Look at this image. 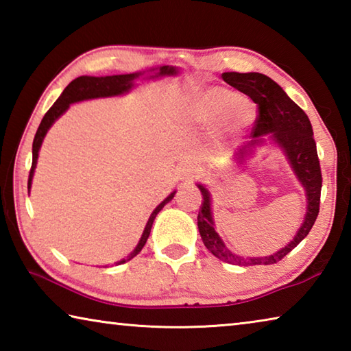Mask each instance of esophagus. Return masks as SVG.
<instances>
[{"instance_id":"esophagus-1","label":"esophagus","mask_w":351,"mask_h":351,"mask_svg":"<svg viewBox=\"0 0 351 351\" xmlns=\"http://www.w3.org/2000/svg\"><path fill=\"white\" fill-rule=\"evenodd\" d=\"M178 178H180V181L190 182L193 181L195 178H198V170L192 167V165H182L180 169V173H178Z\"/></svg>"}]
</instances>
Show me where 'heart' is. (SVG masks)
I'll use <instances>...</instances> for the list:
<instances>
[{
  "instance_id": "b5f03b06",
  "label": "heart",
  "mask_w": 351,
  "mask_h": 351,
  "mask_svg": "<svg viewBox=\"0 0 351 351\" xmlns=\"http://www.w3.org/2000/svg\"><path fill=\"white\" fill-rule=\"evenodd\" d=\"M184 119L195 125H215L221 122L228 134H240L251 127L255 108L234 91L212 86L201 91L184 106Z\"/></svg>"
}]
</instances>
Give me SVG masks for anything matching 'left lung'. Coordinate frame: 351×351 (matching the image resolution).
<instances>
[{
  "label": "left lung",
  "instance_id": "left-lung-1",
  "mask_svg": "<svg viewBox=\"0 0 351 351\" xmlns=\"http://www.w3.org/2000/svg\"><path fill=\"white\" fill-rule=\"evenodd\" d=\"M223 80L241 91L257 104L258 116L255 119L252 136L254 139L237 153V159L243 164L249 154V148L263 142L260 136L271 134L272 142L282 148L288 162L293 167L297 180L306 192V215L300 229L297 230L293 241L268 257H240L226 247L213 228L210 193L204 186L198 184L203 193V203L198 212V229L204 246L217 258L230 265L252 266V265H274L288 255L299 243L310 234L314 221L319 215L320 189H322V173L317 158L316 142L313 138V127L305 111L288 97L277 83L268 75L260 73H223Z\"/></svg>",
  "mask_w": 351,
  "mask_h": 351
}]
</instances>
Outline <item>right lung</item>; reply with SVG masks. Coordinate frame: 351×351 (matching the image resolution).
Masks as SVG:
<instances>
[{"instance_id":"obj_1","label":"right lung","mask_w":351,"mask_h":351,"mask_svg":"<svg viewBox=\"0 0 351 351\" xmlns=\"http://www.w3.org/2000/svg\"><path fill=\"white\" fill-rule=\"evenodd\" d=\"M152 71H154V69H152ZM144 73L105 75V77L80 75L71 82L66 88H64L62 96L56 100V104L52 105L49 110H47L45 117L41 119L40 127L37 130V133H35L34 144H32V167H31V171H29V181H27L29 190H31V186H32V178H34L35 167H37V159H38L41 142H43L47 130H49L52 123H54L57 119L69 108V105L75 104V102H82V100L99 99V97H112V96H121V94H125L134 86V80L139 79L141 75H144ZM175 74H178V69L175 66H159V68H156V74L150 75V79H156V77H162V75H175ZM175 193H176V190L175 192H171L169 197L165 198L162 203L152 212V215H150V218H148L145 229H144V234H142L138 246L133 249L132 254L127 255V258H122L121 261H117L116 265H122V263H125V261H130L142 251V247H144L147 243L148 235H150L154 218H156L159 210H161L162 207L169 203V201H171V198L175 197Z\"/></svg>"}]
</instances>
